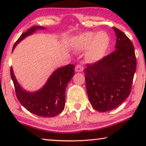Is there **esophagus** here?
<instances>
[{"instance_id":"1","label":"esophagus","mask_w":146,"mask_h":146,"mask_svg":"<svg viewBox=\"0 0 146 146\" xmlns=\"http://www.w3.org/2000/svg\"><path fill=\"white\" fill-rule=\"evenodd\" d=\"M83 70H84V68L81 64L76 65V67H75L76 72H80L83 71Z\"/></svg>"}]
</instances>
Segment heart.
Returning a JSON list of instances; mask_svg holds the SVG:
<instances>
[{
	"instance_id": "1",
	"label": "heart",
	"mask_w": 146,
	"mask_h": 146,
	"mask_svg": "<svg viewBox=\"0 0 146 146\" xmlns=\"http://www.w3.org/2000/svg\"><path fill=\"white\" fill-rule=\"evenodd\" d=\"M110 37L104 31L85 32L74 38V45L78 50H86V58L94 62L103 58L108 48Z\"/></svg>"
}]
</instances>
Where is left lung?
<instances>
[{
	"mask_svg": "<svg viewBox=\"0 0 146 146\" xmlns=\"http://www.w3.org/2000/svg\"><path fill=\"white\" fill-rule=\"evenodd\" d=\"M115 50L84 70L88 96L96 110L115 108L128 97L136 70L134 47L128 37L113 27Z\"/></svg>",
	"mask_w": 146,
	"mask_h": 146,
	"instance_id": "8db88e82",
	"label": "left lung"
}]
</instances>
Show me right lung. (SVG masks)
<instances>
[{"instance_id": "right-lung-1", "label": "right lung", "mask_w": 146, "mask_h": 146, "mask_svg": "<svg viewBox=\"0 0 146 146\" xmlns=\"http://www.w3.org/2000/svg\"><path fill=\"white\" fill-rule=\"evenodd\" d=\"M39 29L44 28L38 26L33 27L22 34L14 44L13 50L22 40ZM74 68L73 64H68L57 69L50 76L42 88L34 93L27 92L22 89L11 68V78L18 100L28 111L39 116L48 117L58 115L64 108L66 88L74 75Z\"/></svg>"}]
</instances>
